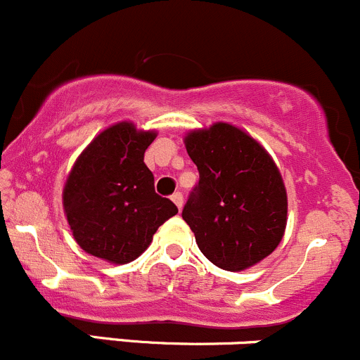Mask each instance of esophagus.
I'll return each instance as SVG.
<instances>
[{
	"label": "esophagus",
	"mask_w": 360,
	"mask_h": 360,
	"mask_svg": "<svg viewBox=\"0 0 360 360\" xmlns=\"http://www.w3.org/2000/svg\"><path fill=\"white\" fill-rule=\"evenodd\" d=\"M172 201L175 202V205H176V208L181 210V205H184V195H181L180 192H175V194L172 195Z\"/></svg>",
	"instance_id": "1"
}]
</instances>
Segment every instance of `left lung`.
Wrapping results in <instances>:
<instances>
[{"mask_svg": "<svg viewBox=\"0 0 360 360\" xmlns=\"http://www.w3.org/2000/svg\"><path fill=\"white\" fill-rule=\"evenodd\" d=\"M184 143L199 184L181 217L199 250L226 271L259 264L287 227V191L276 162L254 136L227 122L188 131Z\"/></svg>", "mask_w": 360, "mask_h": 360, "instance_id": "obj_1", "label": "left lung"}]
</instances>
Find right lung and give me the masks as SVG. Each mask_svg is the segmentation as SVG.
Listing matches in <instances>:
<instances>
[{
  "mask_svg": "<svg viewBox=\"0 0 360 360\" xmlns=\"http://www.w3.org/2000/svg\"><path fill=\"white\" fill-rule=\"evenodd\" d=\"M158 131L122 120L103 129L68 173L63 208L78 247L110 262L127 264L152 243L155 231L179 208L154 191L143 162Z\"/></svg>",
  "mask_w": 360,
  "mask_h": 360,
  "instance_id": "right-lung-1",
  "label": "right lung"
}]
</instances>
